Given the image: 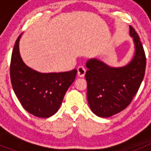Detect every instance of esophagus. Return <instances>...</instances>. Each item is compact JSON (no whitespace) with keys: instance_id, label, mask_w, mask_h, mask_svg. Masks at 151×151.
<instances>
[{"instance_id":"obj_1","label":"esophagus","mask_w":151,"mask_h":151,"mask_svg":"<svg viewBox=\"0 0 151 151\" xmlns=\"http://www.w3.org/2000/svg\"><path fill=\"white\" fill-rule=\"evenodd\" d=\"M77 70H78V73H77V74H78V76H79V77L85 76V72H86V70H85V68L84 67V66H79L78 67V69H77Z\"/></svg>"}]
</instances>
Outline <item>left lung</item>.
<instances>
[{
    "instance_id": "left-lung-1",
    "label": "left lung",
    "mask_w": 151,
    "mask_h": 151,
    "mask_svg": "<svg viewBox=\"0 0 151 151\" xmlns=\"http://www.w3.org/2000/svg\"><path fill=\"white\" fill-rule=\"evenodd\" d=\"M129 28L135 53L128 65L110 67L97 59L86 63L88 101L92 112L100 117H110L127 107L145 76L146 56L143 45L134 28Z\"/></svg>"
}]
</instances>
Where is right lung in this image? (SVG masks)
<instances>
[{
	"mask_svg": "<svg viewBox=\"0 0 151 151\" xmlns=\"http://www.w3.org/2000/svg\"><path fill=\"white\" fill-rule=\"evenodd\" d=\"M21 35L16 41L10 61L12 87L26 111L35 116L48 118L59 110L66 91L74 82L77 70L41 73L29 68L19 54Z\"/></svg>",
	"mask_w": 151,
	"mask_h": 151,
	"instance_id": "right-lung-1",
	"label": "right lung"
}]
</instances>
